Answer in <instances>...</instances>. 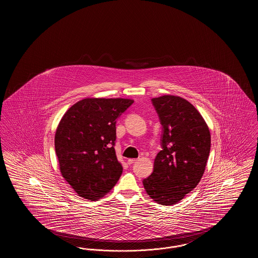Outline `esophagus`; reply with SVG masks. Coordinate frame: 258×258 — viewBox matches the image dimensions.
Segmentation results:
<instances>
[{"label": "esophagus", "instance_id": "34e87169", "mask_svg": "<svg viewBox=\"0 0 258 258\" xmlns=\"http://www.w3.org/2000/svg\"><path fill=\"white\" fill-rule=\"evenodd\" d=\"M136 160H137L136 159H128L126 161H127V163H128V164H133V163H135Z\"/></svg>", "mask_w": 258, "mask_h": 258}]
</instances>
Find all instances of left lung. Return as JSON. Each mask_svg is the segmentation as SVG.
Masks as SVG:
<instances>
[{
	"label": "left lung",
	"mask_w": 258,
	"mask_h": 258,
	"mask_svg": "<svg viewBox=\"0 0 258 258\" xmlns=\"http://www.w3.org/2000/svg\"><path fill=\"white\" fill-rule=\"evenodd\" d=\"M152 101L163 127L162 150L143 185L155 202L174 205L200 182L207 165L211 135L201 114L186 99L164 95Z\"/></svg>",
	"instance_id": "obj_1"
}]
</instances>
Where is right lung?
<instances>
[{
  "label": "right lung",
  "mask_w": 258,
  "mask_h": 258,
  "mask_svg": "<svg viewBox=\"0 0 258 258\" xmlns=\"http://www.w3.org/2000/svg\"><path fill=\"white\" fill-rule=\"evenodd\" d=\"M134 103L130 98H87L61 117L55 151L63 179L91 201L109 192L123 166L115 152L116 120Z\"/></svg>",
  "instance_id": "obj_1"
}]
</instances>
